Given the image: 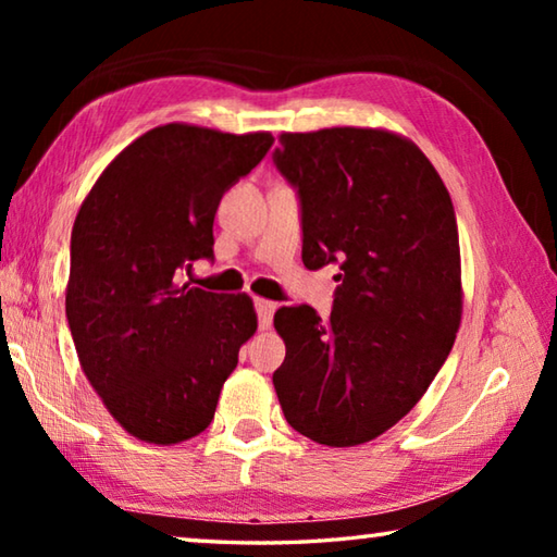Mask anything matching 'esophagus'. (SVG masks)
<instances>
[{
	"label": "esophagus",
	"instance_id": "obj_1",
	"mask_svg": "<svg viewBox=\"0 0 557 557\" xmlns=\"http://www.w3.org/2000/svg\"><path fill=\"white\" fill-rule=\"evenodd\" d=\"M275 309H277L275 301L260 299V297L256 299V312H258V326H260V329H270L272 314H275Z\"/></svg>",
	"mask_w": 557,
	"mask_h": 557
}]
</instances>
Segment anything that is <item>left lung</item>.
Masks as SVG:
<instances>
[{
    "label": "left lung",
    "instance_id": "left-lung-1",
    "mask_svg": "<svg viewBox=\"0 0 557 557\" xmlns=\"http://www.w3.org/2000/svg\"><path fill=\"white\" fill-rule=\"evenodd\" d=\"M272 159L299 196L305 268L338 265L332 317L277 309L287 356L272 383L299 435L363 445L414 408L455 344V206L418 145L388 129L285 132Z\"/></svg>",
    "mask_w": 557,
    "mask_h": 557
}]
</instances>
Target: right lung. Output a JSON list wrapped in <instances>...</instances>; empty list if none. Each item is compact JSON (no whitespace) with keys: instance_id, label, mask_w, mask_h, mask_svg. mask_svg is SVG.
<instances>
[{"instance_id":"add662e5","label":"right lung","mask_w":557,"mask_h":557,"mask_svg":"<svg viewBox=\"0 0 557 557\" xmlns=\"http://www.w3.org/2000/svg\"><path fill=\"white\" fill-rule=\"evenodd\" d=\"M275 143L270 132L172 122L112 159L75 215L65 317L83 373L129 435L176 445L211 425L256 334L248 295L178 285L213 258L223 194Z\"/></svg>"}]
</instances>
